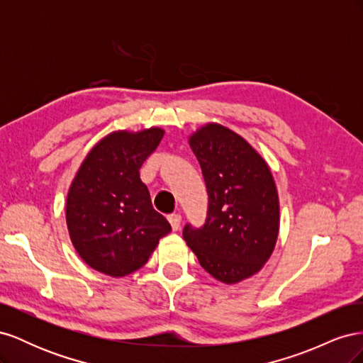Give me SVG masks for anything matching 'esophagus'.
I'll return each mask as SVG.
<instances>
[{
  "mask_svg": "<svg viewBox=\"0 0 363 363\" xmlns=\"http://www.w3.org/2000/svg\"><path fill=\"white\" fill-rule=\"evenodd\" d=\"M168 219H169L172 230H179L180 228V224H182V215L180 213H172V215L168 216Z\"/></svg>",
  "mask_w": 363,
  "mask_h": 363,
  "instance_id": "1",
  "label": "esophagus"
}]
</instances>
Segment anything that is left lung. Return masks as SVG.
Instances as JSON below:
<instances>
[{"label": "left lung", "instance_id": "1", "mask_svg": "<svg viewBox=\"0 0 363 363\" xmlns=\"http://www.w3.org/2000/svg\"><path fill=\"white\" fill-rule=\"evenodd\" d=\"M206 182L208 207L201 228L186 224L183 238L200 265L233 284L255 276L277 242L280 206L267 162L221 124H206L189 138Z\"/></svg>", "mask_w": 363, "mask_h": 363}]
</instances>
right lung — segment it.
<instances>
[{"mask_svg":"<svg viewBox=\"0 0 363 363\" xmlns=\"http://www.w3.org/2000/svg\"><path fill=\"white\" fill-rule=\"evenodd\" d=\"M163 133L159 127L113 131L89 151L71 183L67 224L72 245L106 276L124 277L144 267L159 239L171 232L139 174Z\"/></svg>","mask_w":363,"mask_h":363,"instance_id":"add662e5","label":"right lung"}]
</instances>
